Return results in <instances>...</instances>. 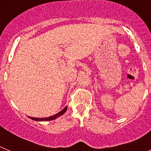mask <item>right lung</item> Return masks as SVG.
Listing matches in <instances>:
<instances>
[{
  "label": "right lung",
  "mask_w": 151,
  "mask_h": 151,
  "mask_svg": "<svg viewBox=\"0 0 151 151\" xmlns=\"http://www.w3.org/2000/svg\"><path fill=\"white\" fill-rule=\"evenodd\" d=\"M67 110V106L66 107L63 108V109H62L60 112H59L58 113L55 114V115H52V116H50V117H47V118H33V117H29V118H30V119L33 120V121H52V120H55L57 118H58V117L61 116L62 115H63V114L66 112V111Z\"/></svg>",
  "instance_id": "right-lung-1"
}]
</instances>
